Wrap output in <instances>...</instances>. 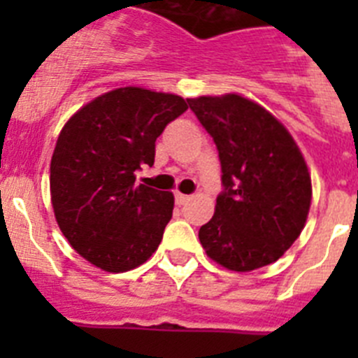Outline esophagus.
<instances>
[{"label": "esophagus", "mask_w": 358, "mask_h": 358, "mask_svg": "<svg viewBox=\"0 0 358 358\" xmlns=\"http://www.w3.org/2000/svg\"><path fill=\"white\" fill-rule=\"evenodd\" d=\"M189 201V195H185L181 194V192H176V202L181 206V204H185V202Z\"/></svg>", "instance_id": "34e87169"}]
</instances>
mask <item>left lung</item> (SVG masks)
Instances as JSON below:
<instances>
[{"label":"left lung","mask_w":358,"mask_h":358,"mask_svg":"<svg viewBox=\"0 0 358 358\" xmlns=\"http://www.w3.org/2000/svg\"><path fill=\"white\" fill-rule=\"evenodd\" d=\"M213 138L222 166L215 215L199 229L206 255L249 273L273 264L305 227L312 182L303 154L283 123L240 94L188 98Z\"/></svg>","instance_id":"1"}]
</instances>
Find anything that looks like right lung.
<instances>
[{"mask_svg": "<svg viewBox=\"0 0 358 358\" xmlns=\"http://www.w3.org/2000/svg\"><path fill=\"white\" fill-rule=\"evenodd\" d=\"M188 109L185 98L120 87L78 109L62 127L50 164L57 224L71 248L107 273L145 264L172 218L170 192L136 185L156 140Z\"/></svg>", "mask_w": 358, "mask_h": 358, "instance_id": "obj_1", "label": "right lung"}]
</instances>
